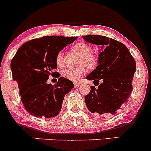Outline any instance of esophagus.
<instances>
[{
    "mask_svg": "<svg viewBox=\"0 0 151 151\" xmlns=\"http://www.w3.org/2000/svg\"><path fill=\"white\" fill-rule=\"evenodd\" d=\"M80 86V83H74V87L75 88H78Z\"/></svg>",
    "mask_w": 151,
    "mask_h": 151,
    "instance_id": "1",
    "label": "esophagus"
}]
</instances>
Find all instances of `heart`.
Segmentation results:
<instances>
[{
  "label": "heart",
  "mask_w": 151,
  "mask_h": 151,
  "mask_svg": "<svg viewBox=\"0 0 151 151\" xmlns=\"http://www.w3.org/2000/svg\"><path fill=\"white\" fill-rule=\"evenodd\" d=\"M73 50L81 57V63H83L89 69H93L97 65V59L94 54H91V47L85 43H78L73 46ZM56 64L59 68L63 65V53L60 52L56 56ZM86 73V68L83 65L74 68H67L63 71V76L71 81H78Z\"/></svg>",
  "instance_id": "obj_1"
}]
</instances>
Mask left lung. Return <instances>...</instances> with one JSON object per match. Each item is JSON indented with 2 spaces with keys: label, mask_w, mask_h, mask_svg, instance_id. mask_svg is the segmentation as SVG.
<instances>
[{
  "label": "left lung",
  "mask_w": 151,
  "mask_h": 151,
  "mask_svg": "<svg viewBox=\"0 0 151 151\" xmlns=\"http://www.w3.org/2000/svg\"><path fill=\"white\" fill-rule=\"evenodd\" d=\"M86 42L100 46L98 65L87 80L102 83L85 97L87 108L91 113L102 116L116 114L127 102L132 91V79L136 71V63L124 43L102 35H85Z\"/></svg>",
  "instance_id": "obj_1"
}]
</instances>
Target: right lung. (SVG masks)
Masks as SVG:
<instances>
[{
    "label": "right lung",
    "instance_id": "1",
    "mask_svg": "<svg viewBox=\"0 0 151 151\" xmlns=\"http://www.w3.org/2000/svg\"><path fill=\"white\" fill-rule=\"evenodd\" d=\"M77 37L51 35L24 43L11 63L14 81L17 82L22 102L27 112L37 118H52L61 110L65 94L73 88L71 81L59 78L48 84L49 76L57 73L56 56ZM60 77V76H59Z\"/></svg>",
    "mask_w": 151,
    "mask_h": 151
}]
</instances>
